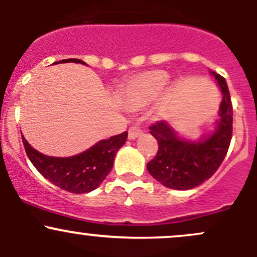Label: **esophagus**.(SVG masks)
<instances>
[{
	"instance_id": "obj_1",
	"label": "esophagus",
	"mask_w": 257,
	"mask_h": 257,
	"mask_svg": "<svg viewBox=\"0 0 257 257\" xmlns=\"http://www.w3.org/2000/svg\"><path fill=\"white\" fill-rule=\"evenodd\" d=\"M142 134V129H139L138 126H131L128 132V138L129 139H136L138 138Z\"/></svg>"
}]
</instances>
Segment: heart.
Here are the masks:
<instances>
[{"mask_svg":"<svg viewBox=\"0 0 257 257\" xmlns=\"http://www.w3.org/2000/svg\"><path fill=\"white\" fill-rule=\"evenodd\" d=\"M169 82V76L164 71H152L137 77L126 85L123 100L126 107L138 109L149 104L159 97Z\"/></svg>","mask_w":257,"mask_h":257,"instance_id":"1","label":"heart"}]
</instances>
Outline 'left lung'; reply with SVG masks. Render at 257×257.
I'll return each instance as SVG.
<instances>
[{
	"mask_svg": "<svg viewBox=\"0 0 257 257\" xmlns=\"http://www.w3.org/2000/svg\"><path fill=\"white\" fill-rule=\"evenodd\" d=\"M211 73L222 92L220 120L211 136L195 143L179 139L167 121L158 120L149 126L150 134L158 141V152L148 163V172L167 188L188 190L200 185L219 169L229 150L234 114L231 97L224 77Z\"/></svg>",
	"mask_w": 257,
	"mask_h": 257,
	"instance_id": "left-lung-1",
	"label": "left lung"
}]
</instances>
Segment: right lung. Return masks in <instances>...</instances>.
Returning a JSON list of instances; mask_svg holds the SVG:
<instances>
[{"label":"right lung","mask_w":257,"mask_h":257,"mask_svg":"<svg viewBox=\"0 0 257 257\" xmlns=\"http://www.w3.org/2000/svg\"><path fill=\"white\" fill-rule=\"evenodd\" d=\"M83 63L77 58L62 59L56 63ZM128 138V132L98 142L90 149L69 158H54L33 149L22 136L27 157L36 169L51 183L74 194L89 193L103 183L112 170L114 157Z\"/></svg>","instance_id":"obj_1"}]
</instances>
